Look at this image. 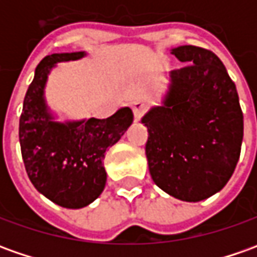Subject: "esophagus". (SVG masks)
I'll use <instances>...</instances> for the list:
<instances>
[{
  "instance_id": "obj_1",
  "label": "esophagus",
  "mask_w": 257,
  "mask_h": 257,
  "mask_svg": "<svg viewBox=\"0 0 257 257\" xmlns=\"http://www.w3.org/2000/svg\"><path fill=\"white\" fill-rule=\"evenodd\" d=\"M132 111H134V116H135V121H139L142 118V115L146 111V104L142 101H135L132 104Z\"/></svg>"
}]
</instances>
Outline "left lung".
<instances>
[{"instance_id":"obj_1","label":"left lung","mask_w":257,"mask_h":257,"mask_svg":"<svg viewBox=\"0 0 257 257\" xmlns=\"http://www.w3.org/2000/svg\"><path fill=\"white\" fill-rule=\"evenodd\" d=\"M187 66L170 73L162 105L142 118L146 158L156 186L181 201L221 191L240 155L243 114L235 83L219 57L198 46L172 49Z\"/></svg>"}]
</instances>
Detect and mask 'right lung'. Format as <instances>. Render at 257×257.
Segmentation results:
<instances>
[{
	"label": "right lung",
	"instance_id": "add662e5",
	"mask_svg": "<svg viewBox=\"0 0 257 257\" xmlns=\"http://www.w3.org/2000/svg\"><path fill=\"white\" fill-rule=\"evenodd\" d=\"M85 52L53 53L35 70L19 118V143L28 177L35 188L64 208L77 209L97 200L106 183L104 159L134 121L129 106L106 119L56 121L45 99L50 71Z\"/></svg>",
	"mask_w": 257,
	"mask_h": 257
}]
</instances>
